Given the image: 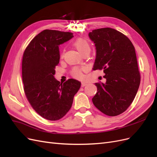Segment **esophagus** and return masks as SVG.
<instances>
[{
	"label": "esophagus",
	"mask_w": 157,
	"mask_h": 157,
	"mask_svg": "<svg viewBox=\"0 0 157 157\" xmlns=\"http://www.w3.org/2000/svg\"><path fill=\"white\" fill-rule=\"evenodd\" d=\"M86 85H87V83L86 82H81V86L82 87H84V86H86Z\"/></svg>",
	"instance_id": "esophagus-1"
}]
</instances>
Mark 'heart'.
<instances>
[{
  "mask_svg": "<svg viewBox=\"0 0 157 157\" xmlns=\"http://www.w3.org/2000/svg\"><path fill=\"white\" fill-rule=\"evenodd\" d=\"M74 46L77 50L80 52V54L82 53L86 50L90 51V46L88 42L83 39H78L74 42ZM82 71L83 68L75 67L72 71V75L74 77L80 78L82 77Z\"/></svg>",
  "mask_w": 157,
  "mask_h": 157,
  "instance_id": "heart-1",
  "label": "heart"
}]
</instances>
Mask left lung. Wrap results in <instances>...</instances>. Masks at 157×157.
Returning <instances> with one entry per match:
<instances>
[{
	"mask_svg": "<svg viewBox=\"0 0 157 157\" xmlns=\"http://www.w3.org/2000/svg\"><path fill=\"white\" fill-rule=\"evenodd\" d=\"M88 36L95 44L93 70H103L105 83H95L94 105L106 115L124 112L134 101L140 84L135 48L122 33L106 27L93 30Z\"/></svg>",
	"mask_w": 157,
	"mask_h": 157,
	"instance_id": "1",
	"label": "left lung"
}]
</instances>
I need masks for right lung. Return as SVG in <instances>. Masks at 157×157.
Segmentation results:
<instances>
[{"label": "right lung", "mask_w": 157, "mask_h": 157, "mask_svg": "<svg viewBox=\"0 0 157 157\" xmlns=\"http://www.w3.org/2000/svg\"><path fill=\"white\" fill-rule=\"evenodd\" d=\"M73 37L72 33L46 29L35 36L23 53L25 96L34 110L47 120H59L67 114L81 85L73 78L62 84L54 77L60 58L59 46Z\"/></svg>", "instance_id": "right-lung-1"}]
</instances>
